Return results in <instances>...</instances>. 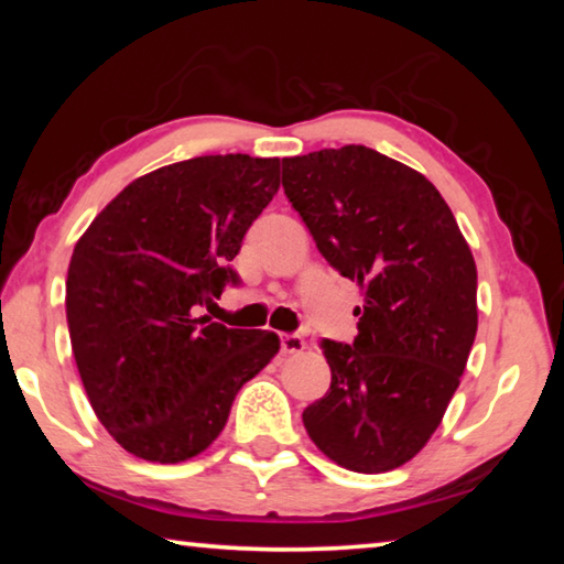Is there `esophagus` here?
<instances>
[{
    "label": "esophagus",
    "mask_w": 564,
    "mask_h": 564,
    "mask_svg": "<svg viewBox=\"0 0 564 564\" xmlns=\"http://www.w3.org/2000/svg\"><path fill=\"white\" fill-rule=\"evenodd\" d=\"M281 352H301L305 348V340L299 336V333H281Z\"/></svg>",
    "instance_id": "1"
}]
</instances>
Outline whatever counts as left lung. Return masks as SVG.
<instances>
[{
	"label": "left lung",
	"instance_id": "8db88e82",
	"mask_svg": "<svg viewBox=\"0 0 564 564\" xmlns=\"http://www.w3.org/2000/svg\"><path fill=\"white\" fill-rule=\"evenodd\" d=\"M283 191L333 269L362 289L358 336L323 338L330 388L303 410L311 441L352 473L415 457L460 386L477 330V269L431 181L368 147L283 159Z\"/></svg>",
	"mask_w": 564,
	"mask_h": 564
}]
</instances>
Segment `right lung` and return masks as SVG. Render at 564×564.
Here are the masks:
<instances>
[{
	"label": "right lung",
	"instance_id": "add662e5",
	"mask_svg": "<svg viewBox=\"0 0 564 564\" xmlns=\"http://www.w3.org/2000/svg\"><path fill=\"white\" fill-rule=\"evenodd\" d=\"M279 186V159L178 161L131 181L74 246L76 368L101 425L141 460L204 453L238 390L279 352L271 330L196 316L241 283L231 261Z\"/></svg>",
	"mask_w": 564,
	"mask_h": 564
}]
</instances>
